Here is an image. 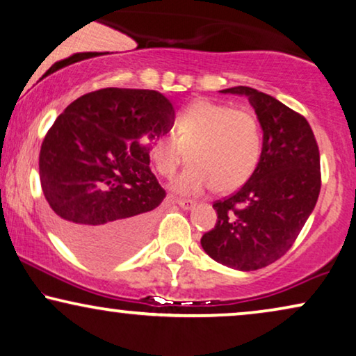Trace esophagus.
<instances>
[{
	"instance_id": "34e87169",
	"label": "esophagus",
	"mask_w": 356,
	"mask_h": 356,
	"mask_svg": "<svg viewBox=\"0 0 356 356\" xmlns=\"http://www.w3.org/2000/svg\"><path fill=\"white\" fill-rule=\"evenodd\" d=\"M173 202L178 204L184 211H189V209L194 207V201H191V199H173Z\"/></svg>"
}]
</instances>
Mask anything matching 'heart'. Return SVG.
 <instances>
[{"mask_svg":"<svg viewBox=\"0 0 356 356\" xmlns=\"http://www.w3.org/2000/svg\"><path fill=\"white\" fill-rule=\"evenodd\" d=\"M262 154V136L248 111L209 99H196L179 111L175 134H162L149 147L160 177L172 178L188 159L189 167L175 179L179 194L240 189L256 172Z\"/></svg>","mask_w":356,"mask_h":356,"instance_id":"b5f03b06","label":"heart"}]
</instances>
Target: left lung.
Returning <instances> with one entry per match:
<instances>
[{
	"instance_id": "8db88e82",
	"label": "left lung",
	"mask_w": 356,
	"mask_h": 356,
	"mask_svg": "<svg viewBox=\"0 0 356 356\" xmlns=\"http://www.w3.org/2000/svg\"><path fill=\"white\" fill-rule=\"evenodd\" d=\"M222 92L248 97L264 140L252 177L213 202L216 227L204 233L201 245L223 266L257 270L293 246L313 212L321 191L319 147L305 116L274 97L245 86Z\"/></svg>"
}]
</instances>
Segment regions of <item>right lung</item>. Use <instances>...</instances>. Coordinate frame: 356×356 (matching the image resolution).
<instances>
[{
  "label": "right lung",
  "mask_w": 356,
  "mask_h": 356,
  "mask_svg": "<svg viewBox=\"0 0 356 356\" xmlns=\"http://www.w3.org/2000/svg\"><path fill=\"white\" fill-rule=\"evenodd\" d=\"M157 90L106 87L66 106L38 159L42 191L60 235L94 264L123 261L144 245L165 189L149 147L173 124Z\"/></svg>",
  "instance_id": "add662e5"
}]
</instances>
